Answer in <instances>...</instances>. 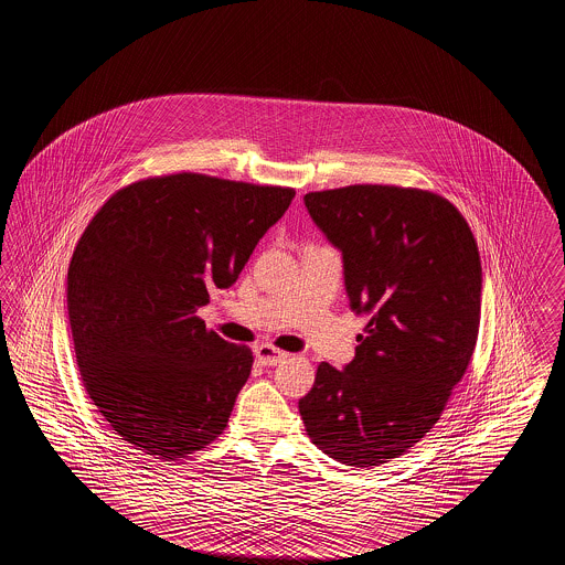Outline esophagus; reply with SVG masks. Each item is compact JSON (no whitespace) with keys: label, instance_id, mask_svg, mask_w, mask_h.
<instances>
[{"label":"esophagus","instance_id":"esophagus-1","mask_svg":"<svg viewBox=\"0 0 565 565\" xmlns=\"http://www.w3.org/2000/svg\"><path fill=\"white\" fill-rule=\"evenodd\" d=\"M256 360L263 364V366H277L279 362H284L290 353H286V351L277 350V348H273L269 343H265V345H258L256 350Z\"/></svg>","mask_w":565,"mask_h":565}]
</instances>
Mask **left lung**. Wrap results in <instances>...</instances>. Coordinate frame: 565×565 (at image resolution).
<instances>
[{"instance_id":"left-lung-1","label":"left lung","mask_w":565,"mask_h":565,"mask_svg":"<svg viewBox=\"0 0 565 565\" xmlns=\"http://www.w3.org/2000/svg\"><path fill=\"white\" fill-rule=\"evenodd\" d=\"M305 205L343 254L351 309L371 320L343 371L318 366L298 411L326 456L373 468L431 430L472 360L479 247L456 205L430 190L355 184L309 192Z\"/></svg>"}]
</instances>
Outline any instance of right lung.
Instances as JSON below:
<instances>
[{
    "label": "right lung",
    "mask_w": 565,
    "mask_h": 565,
    "mask_svg": "<svg viewBox=\"0 0 565 565\" xmlns=\"http://www.w3.org/2000/svg\"><path fill=\"white\" fill-rule=\"evenodd\" d=\"M295 189L203 173L116 190L67 270V311L88 398L111 430L162 461L224 431L254 355L196 316L237 281Z\"/></svg>",
    "instance_id": "1"
}]
</instances>
